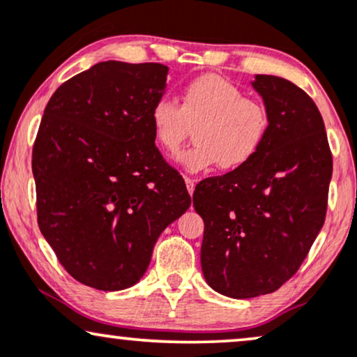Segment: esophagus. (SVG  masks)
Masks as SVG:
<instances>
[{"label":"esophagus","mask_w":357,"mask_h":357,"mask_svg":"<svg viewBox=\"0 0 357 357\" xmlns=\"http://www.w3.org/2000/svg\"><path fill=\"white\" fill-rule=\"evenodd\" d=\"M184 181H186V188H188V191H189V194H191L192 196V192H194V188H196V183H194V179L192 178H184Z\"/></svg>","instance_id":"34e87169"}]
</instances>
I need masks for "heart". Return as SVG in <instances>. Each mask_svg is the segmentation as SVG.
Here are the masks:
<instances>
[{
  "instance_id": "b5f03b06",
  "label": "heart",
  "mask_w": 357,
  "mask_h": 357,
  "mask_svg": "<svg viewBox=\"0 0 357 357\" xmlns=\"http://www.w3.org/2000/svg\"><path fill=\"white\" fill-rule=\"evenodd\" d=\"M158 146L174 153L191 134L196 144L176 160L189 173L213 165L223 171L243 168L259 153L271 132V112L258 99L218 75H201L181 91V104L163 96L150 112Z\"/></svg>"
}]
</instances>
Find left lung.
Instances as JSON below:
<instances>
[{
	"mask_svg": "<svg viewBox=\"0 0 357 357\" xmlns=\"http://www.w3.org/2000/svg\"><path fill=\"white\" fill-rule=\"evenodd\" d=\"M271 132L243 168L196 186L204 220L201 264L213 291L251 298L278 291L297 273L326 217L333 173L321 114L289 79L256 75Z\"/></svg>",
	"mask_w": 357,
	"mask_h": 357,
	"instance_id": "1",
	"label": "left lung"
}]
</instances>
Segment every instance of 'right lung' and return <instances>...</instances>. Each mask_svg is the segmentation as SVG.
Wrapping results in <instances>:
<instances>
[{
  "label": "right lung",
  "mask_w": 357,
  "mask_h": 357,
  "mask_svg": "<svg viewBox=\"0 0 357 357\" xmlns=\"http://www.w3.org/2000/svg\"><path fill=\"white\" fill-rule=\"evenodd\" d=\"M168 66L101 61L52 94L32 149L37 222L71 278L139 282L161 231L191 206L155 145L150 112Z\"/></svg>",
  "instance_id": "obj_1"
}]
</instances>
